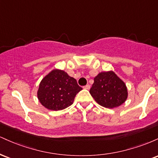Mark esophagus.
Returning <instances> with one entry per match:
<instances>
[{
  "mask_svg": "<svg viewBox=\"0 0 158 158\" xmlns=\"http://www.w3.org/2000/svg\"><path fill=\"white\" fill-rule=\"evenodd\" d=\"M90 88V85H85V86L83 87V88H84V89H86V90H89Z\"/></svg>",
  "mask_w": 158,
  "mask_h": 158,
  "instance_id": "1",
  "label": "esophagus"
}]
</instances>
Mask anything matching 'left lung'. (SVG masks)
<instances>
[{
	"instance_id": "1",
	"label": "left lung",
	"mask_w": 158,
	"mask_h": 158,
	"mask_svg": "<svg viewBox=\"0 0 158 158\" xmlns=\"http://www.w3.org/2000/svg\"><path fill=\"white\" fill-rule=\"evenodd\" d=\"M90 94L98 104L107 108L121 106L128 97L126 84L113 71L98 74L94 78Z\"/></svg>"
}]
</instances>
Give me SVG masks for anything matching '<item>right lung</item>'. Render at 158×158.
I'll use <instances>...</instances> for the list:
<instances>
[{
    "label": "right lung",
    "mask_w": 158,
    "mask_h": 158,
    "mask_svg": "<svg viewBox=\"0 0 158 158\" xmlns=\"http://www.w3.org/2000/svg\"><path fill=\"white\" fill-rule=\"evenodd\" d=\"M82 90L73 77L64 70L55 69L40 82L38 99L49 110H59L73 104L76 95Z\"/></svg>",
    "instance_id": "add662e5"
}]
</instances>
